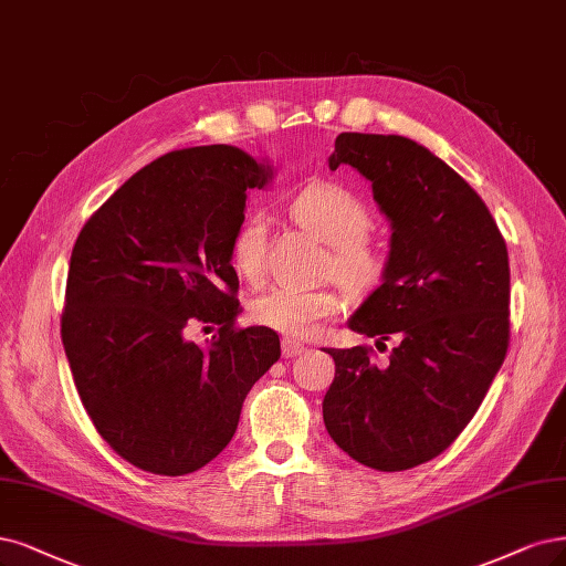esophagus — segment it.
Masks as SVG:
<instances>
[{
	"label": "esophagus",
	"mask_w": 566,
	"mask_h": 566,
	"mask_svg": "<svg viewBox=\"0 0 566 566\" xmlns=\"http://www.w3.org/2000/svg\"><path fill=\"white\" fill-rule=\"evenodd\" d=\"M302 354H306V346L304 344H300L295 339H283V356L285 358H297Z\"/></svg>",
	"instance_id": "1"
}]
</instances>
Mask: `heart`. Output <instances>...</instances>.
Listing matches in <instances>:
<instances>
[{
	"mask_svg": "<svg viewBox=\"0 0 566 566\" xmlns=\"http://www.w3.org/2000/svg\"><path fill=\"white\" fill-rule=\"evenodd\" d=\"M290 218L311 237L329 245L325 274L335 276L350 292L373 290L386 271L384 250L367 237L369 210L354 191L337 182H316L290 201ZM266 222L248 216L233 231L229 258L237 274L260 283L266 271ZM342 295L333 287L287 290L274 287L250 306L252 321L292 339L314 337L323 321L342 311Z\"/></svg>",
	"mask_w": 566,
	"mask_h": 566,
	"instance_id": "b5f03b06",
	"label": "heart"
}]
</instances>
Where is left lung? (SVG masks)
Listing matches in <instances>:
<instances>
[{
	"label": "left lung",
	"instance_id": "left-lung-1",
	"mask_svg": "<svg viewBox=\"0 0 566 566\" xmlns=\"http://www.w3.org/2000/svg\"><path fill=\"white\" fill-rule=\"evenodd\" d=\"M373 182L391 222L381 285L348 327L398 346L386 367L373 348H327L335 379L323 400L329 438L375 471L436 459L463 431L503 365L511 339V266L478 191L402 135L342 133L329 168Z\"/></svg>",
	"mask_w": 566,
	"mask_h": 566
}]
</instances>
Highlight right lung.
I'll return each instance as SVG.
<instances>
[{"label": "right lung", "instance_id": "right-lung-1", "mask_svg": "<svg viewBox=\"0 0 566 566\" xmlns=\"http://www.w3.org/2000/svg\"><path fill=\"white\" fill-rule=\"evenodd\" d=\"M271 175L231 145L168 151L116 189L72 248L65 356L95 431L135 469H203L281 358L274 329L237 327L229 258L248 191ZM193 324L219 335L199 347L186 337Z\"/></svg>", "mask_w": 566, "mask_h": 566}]
</instances>
